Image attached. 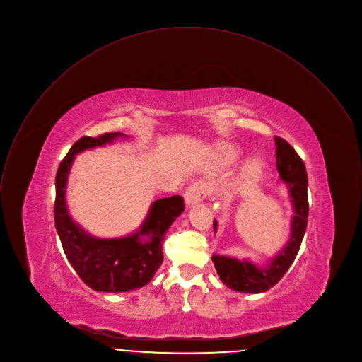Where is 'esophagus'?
I'll return each instance as SVG.
<instances>
[{"instance_id":"1","label":"esophagus","mask_w":362,"mask_h":362,"mask_svg":"<svg viewBox=\"0 0 362 362\" xmlns=\"http://www.w3.org/2000/svg\"><path fill=\"white\" fill-rule=\"evenodd\" d=\"M206 192H208V188L205 185V182L202 181H198V182H194L191 184L187 191H185V204L187 205H194L199 201H202L205 197H206Z\"/></svg>"}]
</instances>
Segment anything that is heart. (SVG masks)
<instances>
[{
	"label": "heart",
	"mask_w": 362,
	"mask_h": 362,
	"mask_svg": "<svg viewBox=\"0 0 362 362\" xmlns=\"http://www.w3.org/2000/svg\"><path fill=\"white\" fill-rule=\"evenodd\" d=\"M238 160V153L231 148V147H226L223 151H221V163L226 164V165H230V164H234L235 161ZM262 173V165L261 163L258 161H252L250 163L247 167H245V171H244V175L247 180H255L261 175Z\"/></svg>",
	"instance_id": "heart-1"
}]
</instances>
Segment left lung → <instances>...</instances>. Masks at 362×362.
<instances>
[{
	"instance_id": "obj_1",
	"label": "left lung",
	"mask_w": 362,
	"mask_h": 362,
	"mask_svg": "<svg viewBox=\"0 0 362 362\" xmlns=\"http://www.w3.org/2000/svg\"><path fill=\"white\" fill-rule=\"evenodd\" d=\"M276 146V170L281 180L290 189L294 216L291 223V238L281 252L265 268H258L250 261H240L237 258L212 255L220 279L234 291L258 294L268 291L288 271L294 262L308 223V177L304 161L297 151L281 136H275ZM216 230V221H214V231Z\"/></svg>"
}]
</instances>
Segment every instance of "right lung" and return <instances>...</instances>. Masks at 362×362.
<instances>
[{
    "label": "right lung",
    "mask_w": 362,
    "mask_h": 362,
    "mask_svg": "<svg viewBox=\"0 0 362 362\" xmlns=\"http://www.w3.org/2000/svg\"><path fill=\"white\" fill-rule=\"evenodd\" d=\"M121 132L83 136L61 161L55 177L54 221L64 252L80 278L95 291L125 293L147 285L163 264V241L170 226L184 211L180 195L157 199L139 231L124 238L103 240L88 235L68 215L66 178L76 154L112 142Z\"/></svg>",
    "instance_id": "add662e5"
}]
</instances>
